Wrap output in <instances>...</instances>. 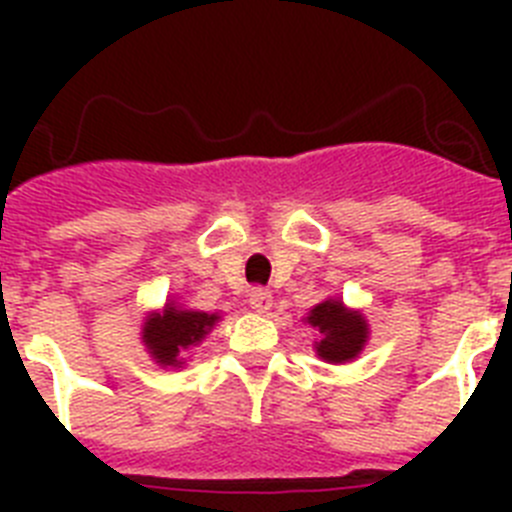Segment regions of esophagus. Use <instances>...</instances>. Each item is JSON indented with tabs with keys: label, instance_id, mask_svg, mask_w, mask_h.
I'll return each instance as SVG.
<instances>
[{
	"label": "esophagus",
	"instance_id": "1",
	"mask_svg": "<svg viewBox=\"0 0 512 512\" xmlns=\"http://www.w3.org/2000/svg\"><path fill=\"white\" fill-rule=\"evenodd\" d=\"M248 305H251L253 312L264 315V312H269L271 307V292H266V289H253L251 297H248Z\"/></svg>",
	"mask_w": 512,
	"mask_h": 512
}]
</instances>
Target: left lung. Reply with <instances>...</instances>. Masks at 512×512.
<instances>
[{"label": "left lung", "mask_w": 512, "mask_h": 512, "mask_svg": "<svg viewBox=\"0 0 512 512\" xmlns=\"http://www.w3.org/2000/svg\"><path fill=\"white\" fill-rule=\"evenodd\" d=\"M302 323L318 330L312 348L325 364H348V361L359 359L369 341V333H372L364 312L346 307L341 297H325L307 312Z\"/></svg>", "instance_id": "1"}]
</instances>
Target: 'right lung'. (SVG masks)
<instances>
[{
	"label": "right lung",
	"mask_w": 512,
	"mask_h": 512,
	"mask_svg": "<svg viewBox=\"0 0 512 512\" xmlns=\"http://www.w3.org/2000/svg\"><path fill=\"white\" fill-rule=\"evenodd\" d=\"M217 323H220V312L192 310L182 302L166 300L161 310H151L143 318L140 343L161 369L166 366L182 369L187 364V354H192L205 341Z\"/></svg>",
	"instance_id": "add662e5"
}]
</instances>
